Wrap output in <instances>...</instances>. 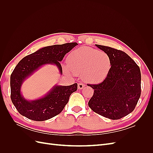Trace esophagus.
Here are the masks:
<instances>
[{
    "label": "esophagus",
    "mask_w": 153,
    "mask_h": 153,
    "mask_svg": "<svg viewBox=\"0 0 153 153\" xmlns=\"http://www.w3.org/2000/svg\"><path fill=\"white\" fill-rule=\"evenodd\" d=\"M85 87V84H83V83H78V89H80V90H81V89H82L83 88H84Z\"/></svg>",
    "instance_id": "obj_1"
}]
</instances>
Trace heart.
Instances as JSON below:
<instances>
[{"label": "heart", "mask_w": 153, "mask_h": 153, "mask_svg": "<svg viewBox=\"0 0 153 153\" xmlns=\"http://www.w3.org/2000/svg\"><path fill=\"white\" fill-rule=\"evenodd\" d=\"M67 62L73 74L82 75L85 81L94 84L104 80L111 68V60L107 53L87 47L73 51L68 55Z\"/></svg>", "instance_id": "1"}]
</instances>
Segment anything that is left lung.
Here are the masks:
<instances>
[{
	"mask_svg": "<svg viewBox=\"0 0 153 153\" xmlns=\"http://www.w3.org/2000/svg\"><path fill=\"white\" fill-rule=\"evenodd\" d=\"M96 46L109 55L111 68L102 83L88 85L94 90L88 105L94 112L105 117L119 119L133 112L140 98V68L123 51L103 45Z\"/></svg>",
	"mask_w": 153,
	"mask_h": 153,
	"instance_id": "1",
	"label": "left lung"
}]
</instances>
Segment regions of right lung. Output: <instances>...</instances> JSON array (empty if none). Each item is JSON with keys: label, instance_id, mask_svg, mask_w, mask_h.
Wrapping results in <instances>:
<instances>
[{"label": "right lung", "instance_id": "add662e5", "mask_svg": "<svg viewBox=\"0 0 153 153\" xmlns=\"http://www.w3.org/2000/svg\"><path fill=\"white\" fill-rule=\"evenodd\" d=\"M76 45V43H70L45 47L24 57L18 63L10 78L11 99L23 116L36 121H43L62 112L69 96L77 90L76 83L68 86L56 84L43 96L32 100L25 99L21 89L24 81L45 65L56 66L62 75L60 62Z\"/></svg>", "mask_w": 153, "mask_h": 153}]
</instances>
